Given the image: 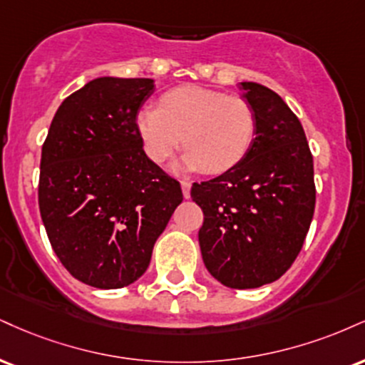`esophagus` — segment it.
I'll use <instances>...</instances> for the list:
<instances>
[{"mask_svg":"<svg viewBox=\"0 0 365 365\" xmlns=\"http://www.w3.org/2000/svg\"><path fill=\"white\" fill-rule=\"evenodd\" d=\"M190 187H192V183L188 182V180H182V190H183V197H185V199L190 197Z\"/></svg>","mask_w":365,"mask_h":365,"instance_id":"obj_1","label":"esophagus"}]
</instances>
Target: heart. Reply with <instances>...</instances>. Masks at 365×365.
I'll use <instances>...</instances> for the list:
<instances>
[{
	"instance_id": "obj_1",
	"label": "heart",
	"mask_w": 365,
	"mask_h": 365,
	"mask_svg": "<svg viewBox=\"0 0 365 365\" xmlns=\"http://www.w3.org/2000/svg\"><path fill=\"white\" fill-rule=\"evenodd\" d=\"M135 124L149 160L163 163L182 140L183 166L209 175L238 165L257 135V113L247 100L199 86L166 91L160 108H140Z\"/></svg>"
}]
</instances>
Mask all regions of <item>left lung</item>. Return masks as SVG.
<instances>
[{
  "instance_id": "1",
  "label": "left lung",
  "mask_w": 365,
  "mask_h": 365,
  "mask_svg": "<svg viewBox=\"0 0 365 365\" xmlns=\"http://www.w3.org/2000/svg\"><path fill=\"white\" fill-rule=\"evenodd\" d=\"M257 113L247 156L190 195L204 212L199 245L214 279L231 289L270 284L291 269L314 214L313 155L299 118L270 88L241 83Z\"/></svg>"
}]
</instances>
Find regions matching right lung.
I'll return each mask as SVG.
<instances>
[{
    "label": "right lung",
    "mask_w": 365,
    "mask_h": 365,
    "mask_svg": "<svg viewBox=\"0 0 365 365\" xmlns=\"http://www.w3.org/2000/svg\"><path fill=\"white\" fill-rule=\"evenodd\" d=\"M153 91L149 78H96L61 103L43 140L42 222L66 270L91 287L135 282L183 200L138 133Z\"/></svg>",
    "instance_id": "add662e5"
}]
</instances>
